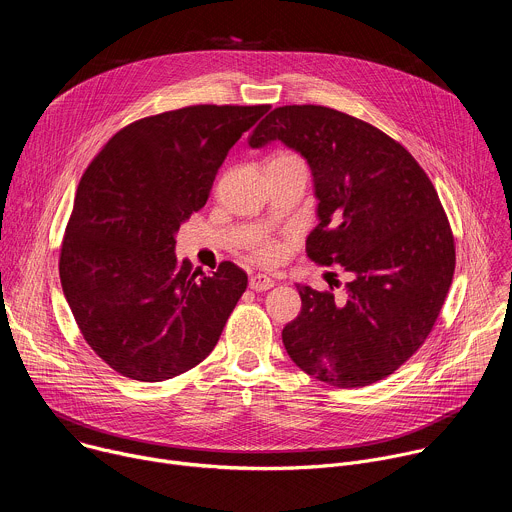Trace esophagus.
Returning a JSON list of instances; mask_svg holds the SVG:
<instances>
[{"label": "esophagus", "instance_id": "esophagus-1", "mask_svg": "<svg viewBox=\"0 0 512 512\" xmlns=\"http://www.w3.org/2000/svg\"><path fill=\"white\" fill-rule=\"evenodd\" d=\"M273 279L271 277H267L265 273H255V275H251V279H249V287L253 289V291H267V289H271L273 287Z\"/></svg>", "mask_w": 512, "mask_h": 512}]
</instances>
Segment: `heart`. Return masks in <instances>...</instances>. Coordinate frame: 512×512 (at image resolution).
<instances>
[{
  "label": "heart",
  "mask_w": 512,
  "mask_h": 512,
  "mask_svg": "<svg viewBox=\"0 0 512 512\" xmlns=\"http://www.w3.org/2000/svg\"><path fill=\"white\" fill-rule=\"evenodd\" d=\"M285 160H298V156L289 154V152H279V154L269 158V162H285ZM283 253H285V247L279 241L271 239V237H261L251 245V255L259 263H267V265L277 263L283 257Z\"/></svg>",
  "instance_id": "1"
}]
</instances>
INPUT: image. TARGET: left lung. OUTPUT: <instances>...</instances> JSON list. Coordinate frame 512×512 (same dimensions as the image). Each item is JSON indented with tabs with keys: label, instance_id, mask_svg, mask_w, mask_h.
Wrapping results in <instances>:
<instances>
[{
	"label": "left lung",
	"instance_id": "obj_1",
	"mask_svg": "<svg viewBox=\"0 0 512 512\" xmlns=\"http://www.w3.org/2000/svg\"><path fill=\"white\" fill-rule=\"evenodd\" d=\"M281 139L312 170L320 223L306 241L318 265L350 273L346 298L298 285L302 312L283 332L298 367L328 385L393 375L429 336L456 269L448 214L429 176L375 125L322 105H283L251 133Z\"/></svg>",
	"mask_w": 512,
	"mask_h": 512
}]
</instances>
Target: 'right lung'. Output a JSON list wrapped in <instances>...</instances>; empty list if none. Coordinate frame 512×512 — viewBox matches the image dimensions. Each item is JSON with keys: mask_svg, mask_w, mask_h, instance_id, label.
<instances>
[{"mask_svg": "<svg viewBox=\"0 0 512 512\" xmlns=\"http://www.w3.org/2000/svg\"><path fill=\"white\" fill-rule=\"evenodd\" d=\"M269 105H190L119 129L85 170L58 271L77 326L109 367L158 383L202 362L247 289L223 261L212 275L174 255L180 225Z\"/></svg>", "mask_w": 512, "mask_h": 512, "instance_id": "add662e5", "label": "right lung"}]
</instances>
